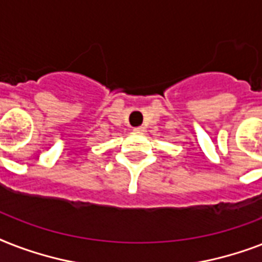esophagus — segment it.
<instances>
[{"label":"esophagus","instance_id":"34e87169","mask_svg":"<svg viewBox=\"0 0 262 262\" xmlns=\"http://www.w3.org/2000/svg\"><path fill=\"white\" fill-rule=\"evenodd\" d=\"M133 130L137 132V133H144V132H145V127H144V126H137V127H135Z\"/></svg>","mask_w":262,"mask_h":262}]
</instances>
